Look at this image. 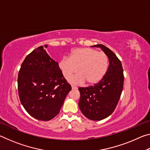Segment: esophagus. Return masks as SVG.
I'll return each mask as SVG.
<instances>
[{
  "mask_svg": "<svg viewBox=\"0 0 150 150\" xmlns=\"http://www.w3.org/2000/svg\"><path fill=\"white\" fill-rule=\"evenodd\" d=\"M71 88H72V89H76V88H77V87H75V86L73 85H71Z\"/></svg>",
  "mask_w": 150,
  "mask_h": 150,
  "instance_id": "esophagus-1",
  "label": "esophagus"
}]
</instances>
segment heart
<instances>
[{"label": "heart", "instance_id": "b5f03b06", "mask_svg": "<svg viewBox=\"0 0 150 150\" xmlns=\"http://www.w3.org/2000/svg\"><path fill=\"white\" fill-rule=\"evenodd\" d=\"M58 65L66 79L78 70L79 73L70 79L71 83L82 84L86 81L88 85H93L105 75L108 67V57L105 52L92 48H77L71 51L69 57H62Z\"/></svg>", "mask_w": 150, "mask_h": 150}]
</instances>
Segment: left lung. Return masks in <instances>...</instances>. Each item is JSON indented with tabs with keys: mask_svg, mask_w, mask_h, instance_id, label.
Masks as SVG:
<instances>
[{
	"mask_svg": "<svg viewBox=\"0 0 150 150\" xmlns=\"http://www.w3.org/2000/svg\"><path fill=\"white\" fill-rule=\"evenodd\" d=\"M93 46L100 47L107 55L109 66L99 82L87 87L79 88V106L85 117L91 120H101L115 110L123 89L124 77L120 61L112 51L103 44Z\"/></svg>",
	"mask_w": 150,
	"mask_h": 150,
	"instance_id": "obj_1",
	"label": "left lung"
}]
</instances>
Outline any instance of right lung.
Segmentation results:
<instances>
[{"instance_id":"1","label":"right lung","mask_w":150,"mask_h":150,"mask_svg":"<svg viewBox=\"0 0 150 150\" xmlns=\"http://www.w3.org/2000/svg\"><path fill=\"white\" fill-rule=\"evenodd\" d=\"M45 47L42 45L33 50L22 62L18 91L27 112L38 120L48 121L59 113L71 87L63 77L58 63L47 55Z\"/></svg>"}]
</instances>
